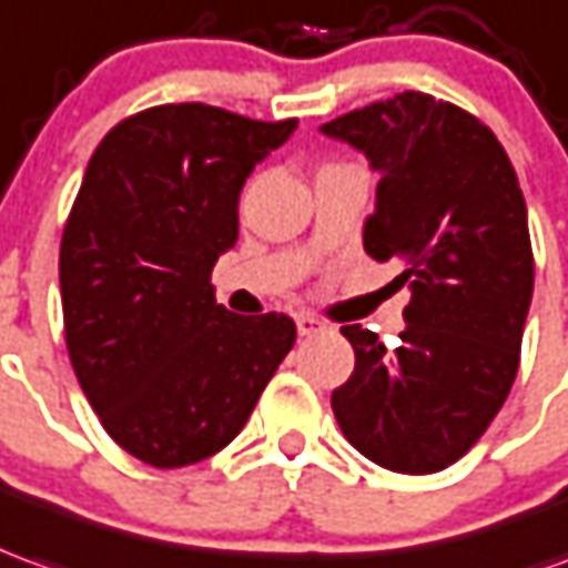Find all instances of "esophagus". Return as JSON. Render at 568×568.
Masks as SVG:
<instances>
[{"instance_id":"esophagus-1","label":"esophagus","mask_w":568,"mask_h":568,"mask_svg":"<svg viewBox=\"0 0 568 568\" xmlns=\"http://www.w3.org/2000/svg\"><path fill=\"white\" fill-rule=\"evenodd\" d=\"M295 323L297 335H316V332H325V323L320 316H313V313H297Z\"/></svg>"}]
</instances>
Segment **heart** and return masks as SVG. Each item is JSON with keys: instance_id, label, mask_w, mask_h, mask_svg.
Returning a JSON list of instances; mask_svg holds the SVG:
<instances>
[{"instance_id": "heart-1", "label": "heart", "mask_w": 568, "mask_h": 568, "mask_svg": "<svg viewBox=\"0 0 568 568\" xmlns=\"http://www.w3.org/2000/svg\"><path fill=\"white\" fill-rule=\"evenodd\" d=\"M335 165H341V162H328V165H323V169H335Z\"/></svg>"}]
</instances>
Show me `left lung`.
Here are the masks:
<instances>
[{
	"mask_svg": "<svg viewBox=\"0 0 568 568\" xmlns=\"http://www.w3.org/2000/svg\"><path fill=\"white\" fill-rule=\"evenodd\" d=\"M378 169L363 245L412 288L396 347L344 325L353 375L332 412L353 449L396 474H436L470 452L519 368L535 283L526 200L505 146L474 113L403 91L323 125Z\"/></svg>",
	"mask_w": 568,
	"mask_h": 568,
	"instance_id": "8db88e82",
	"label": "left lung"
}]
</instances>
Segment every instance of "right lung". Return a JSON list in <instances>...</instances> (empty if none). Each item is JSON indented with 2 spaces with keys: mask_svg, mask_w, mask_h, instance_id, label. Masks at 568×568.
<instances>
[{
  "mask_svg": "<svg viewBox=\"0 0 568 568\" xmlns=\"http://www.w3.org/2000/svg\"><path fill=\"white\" fill-rule=\"evenodd\" d=\"M295 125L160 104L91 153L61 236L63 338L98 422L150 467L233 443L295 344L292 316H236L212 285L245 178Z\"/></svg>",
  "mask_w": 568,
  "mask_h": 568,
  "instance_id": "obj_1",
  "label": "right lung"
}]
</instances>
